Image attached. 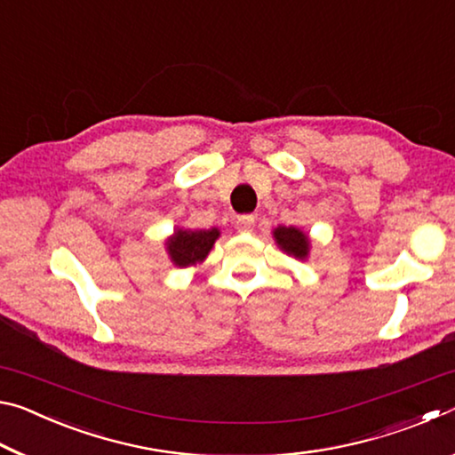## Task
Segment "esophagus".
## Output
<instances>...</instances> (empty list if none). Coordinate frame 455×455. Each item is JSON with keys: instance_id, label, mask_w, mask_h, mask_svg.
Here are the masks:
<instances>
[{"instance_id": "34e87169", "label": "esophagus", "mask_w": 455, "mask_h": 455, "mask_svg": "<svg viewBox=\"0 0 455 455\" xmlns=\"http://www.w3.org/2000/svg\"><path fill=\"white\" fill-rule=\"evenodd\" d=\"M236 228L241 230V233H251V230L255 228V217H252V214H241V217L236 219Z\"/></svg>"}]
</instances>
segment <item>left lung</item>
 I'll return each instance as SVG.
<instances>
[{"label":"left lung","mask_w":455,"mask_h":455,"mask_svg":"<svg viewBox=\"0 0 455 455\" xmlns=\"http://www.w3.org/2000/svg\"><path fill=\"white\" fill-rule=\"evenodd\" d=\"M275 238L283 251H287L289 255H295L299 259H305L309 252V238L303 235L301 230L292 227H279L275 230Z\"/></svg>","instance_id":"8db88e82"}]
</instances>
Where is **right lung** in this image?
I'll use <instances>...</instances> for the list:
<instances>
[{"instance_id": "add662e5", "label": "right lung", "mask_w": 455, "mask_h": 455, "mask_svg": "<svg viewBox=\"0 0 455 455\" xmlns=\"http://www.w3.org/2000/svg\"><path fill=\"white\" fill-rule=\"evenodd\" d=\"M219 238V230H176L174 236L168 241V252L179 267L195 265L203 260L212 249L214 241Z\"/></svg>"}]
</instances>
